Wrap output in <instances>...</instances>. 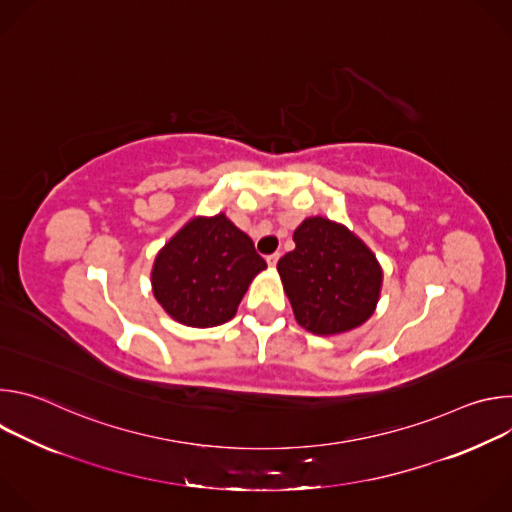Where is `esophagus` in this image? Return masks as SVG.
<instances>
[{"instance_id": "1", "label": "esophagus", "mask_w": 512, "mask_h": 512, "mask_svg": "<svg viewBox=\"0 0 512 512\" xmlns=\"http://www.w3.org/2000/svg\"><path fill=\"white\" fill-rule=\"evenodd\" d=\"M277 261H279V253H271V255H267V265H269V267H275V265H277Z\"/></svg>"}]
</instances>
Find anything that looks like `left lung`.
Here are the masks:
<instances>
[{
    "label": "left lung",
    "instance_id": "left-lung-1",
    "mask_svg": "<svg viewBox=\"0 0 512 512\" xmlns=\"http://www.w3.org/2000/svg\"><path fill=\"white\" fill-rule=\"evenodd\" d=\"M296 249L277 271L302 328L336 336L367 322L379 304L383 267L371 247L348 227L310 216L294 231Z\"/></svg>",
    "mask_w": 512,
    "mask_h": 512
}]
</instances>
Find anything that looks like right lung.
Segmentation results:
<instances>
[{"label":"right lung","instance_id":"right-lung-1","mask_svg":"<svg viewBox=\"0 0 512 512\" xmlns=\"http://www.w3.org/2000/svg\"><path fill=\"white\" fill-rule=\"evenodd\" d=\"M267 267L225 212L194 216L158 251L152 291L164 312L190 328L229 322L251 281Z\"/></svg>","mask_w":512,"mask_h":512}]
</instances>
